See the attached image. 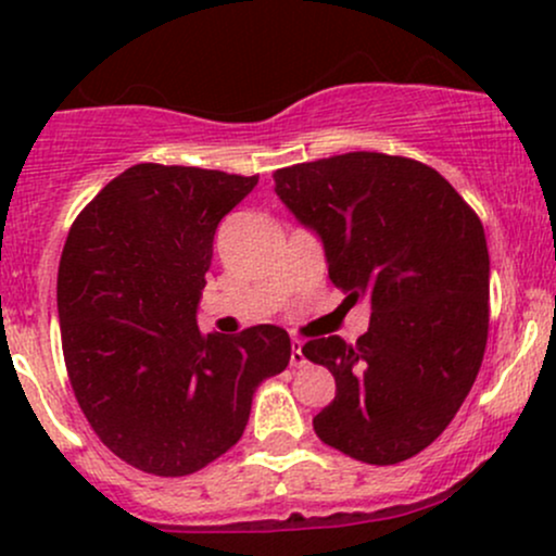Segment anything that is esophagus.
<instances>
[{"instance_id": "1", "label": "esophagus", "mask_w": 556, "mask_h": 556, "mask_svg": "<svg viewBox=\"0 0 556 556\" xmlns=\"http://www.w3.org/2000/svg\"><path fill=\"white\" fill-rule=\"evenodd\" d=\"M290 348H292V353H290V366H292V368H303L305 363H308V361H305V355H303V340H298V337H295V340L290 342Z\"/></svg>"}]
</instances>
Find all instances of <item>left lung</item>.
<instances>
[{"label": "left lung", "mask_w": 556, "mask_h": 556, "mask_svg": "<svg viewBox=\"0 0 556 556\" xmlns=\"http://www.w3.org/2000/svg\"><path fill=\"white\" fill-rule=\"evenodd\" d=\"M274 182L321 240L344 300L371 305L355 344L331 334L303 348L337 381L318 439L368 465L418 455L460 410L486 350L481 222L437 169L374 151L277 169Z\"/></svg>", "instance_id": "8db88e82"}]
</instances>
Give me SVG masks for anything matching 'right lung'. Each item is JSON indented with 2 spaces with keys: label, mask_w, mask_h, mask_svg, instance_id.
<instances>
[{
  "label": "right lung",
  "mask_w": 556,
  "mask_h": 556,
  "mask_svg": "<svg viewBox=\"0 0 556 556\" xmlns=\"http://www.w3.org/2000/svg\"><path fill=\"white\" fill-rule=\"evenodd\" d=\"M258 177L136 164L70 229L56 274L70 384L127 465L188 476L238 444L258 384L290 363V337L258 324L203 334L195 314L219 222Z\"/></svg>",
  "instance_id": "right-lung-1"
}]
</instances>
